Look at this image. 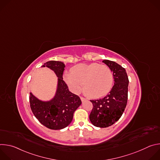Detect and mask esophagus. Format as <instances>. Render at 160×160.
Wrapping results in <instances>:
<instances>
[{
	"mask_svg": "<svg viewBox=\"0 0 160 160\" xmlns=\"http://www.w3.org/2000/svg\"><path fill=\"white\" fill-rule=\"evenodd\" d=\"M80 99H81V101H82V102L86 101V99H85V98H83V97H81V96H80Z\"/></svg>",
	"mask_w": 160,
	"mask_h": 160,
	"instance_id": "obj_1",
	"label": "esophagus"
}]
</instances>
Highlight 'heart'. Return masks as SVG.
<instances>
[{
	"mask_svg": "<svg viewBox=\"0 0 160 160\" xmlns=\"http://www.w3.org/2000/svg\"><path fill=\"white\" fill-rule=\"evenodd\" d=\"M66 72L64 78L73 92L77 93L83 83L85 92L92 98H99L109 93L113 83V75L110 68L97 62L79 64Z\"/></svg>",
	"mask_w": 160,
	"mask_h": 160,
	"instance_id": "b5f03b06",
	"label": "heart"
}]
</instances>
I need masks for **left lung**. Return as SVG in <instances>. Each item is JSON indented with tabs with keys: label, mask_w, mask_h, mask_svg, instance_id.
Wrapping results in <instances>:
<instances>
[{
	"label": "left lung",
	"mask_w": 160,
	"mask_h": 160,
	"mask_svg": "<svg viewBox=\"0 0 160 160\" xmlns=\"http://www.w3.org/2000/svg\"><path fill=\"white\" fill-rule=\"evenodd\" d=\"M112 72L114 83L109 94L99 99L90 100L93 108L89 115L94 126L108 127L122 117L128 99V78L125 69L118 63L109 60L102 61Z\"/></svg>",
	"instance_id": "1"
}]
</instances>
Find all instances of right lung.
Returning <instances> with one entry per match:
<instances>
[{
	"label": "right lung",
	"mask_w": 160,
	"mask_h": 160,
	"mask_svg": "<svg viewBox=\"0 0 160 160\" xmlns=\"http://www.w3.org/2000/svg\"><path fill=\"white\" fill-rule=\"evenodd\" d=\"M58 77V88L54 98L49 102H43L30 93V104L32 112L43 125L52 130H60L69 125L75 111L81 104L78 96L69 91L63 80L64 64L61 61H50L44 63Z\"/></svg>",
	"instance_id": "add662e5"
}]
</instances>
